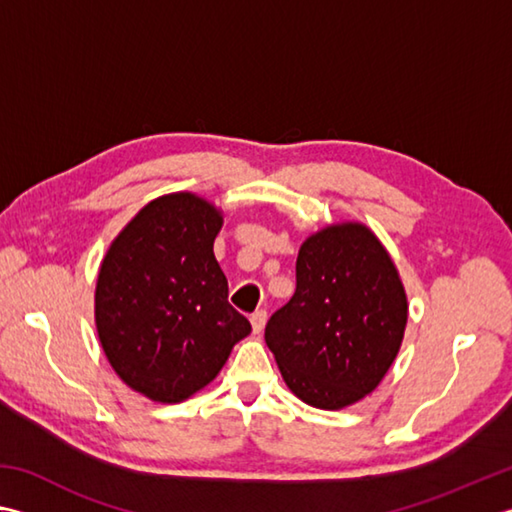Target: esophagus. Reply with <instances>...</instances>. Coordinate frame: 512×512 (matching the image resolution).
<instances>
[{
	"label": "esophagus",
	"instance_id": "obj_1",
	"mask_svg": "<svg viewBox=\"0 0 512 512\" xmlns=\"http://www.w3.org/2000/svg\"><path fill=\"white\" fill-rule=\"evenodd\" d=\"M250 324H253V333L259 335L266 326V310H255L253 315H250Z\"/></svg>",
	"mask_w": 512,
	"mask_h": 512
}]
</instances>
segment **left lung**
Here are the masks:
<instances>
[{"instance_id":"8db88e82","label":"left lung","mask_w":512,"mask_h":512,"mask_svg":"<svg viewBox=\"0 0 512 512\" xmlns=\"http://www.w3.org/2000/svg\"><path fill=\"white\" fill-rule=\"evenodd\" d=\"M297 288L266 324L286 386L302 402L339 410L373 393L404 339L408 302L393 259L364 224L310 235Z\"/></svg>"}]
</instances>
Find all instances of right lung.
<instances>
[{
	"instance_id": "add662e5",
	"label": "right lung",
	"mask_w": 512,
	"mask_h": 512,
	"mask_svg": "<svg viewBox=\"0 0 512 512\" xmlns=\"http://www.w3.org/2000/svg\"><path fill=\"white\" fill-rule=\"evenodd\" d=\"M222 224V213L193 193L157 197L115 237L99 268V342L122 382L153 402L195 395L250 333L228 304L213 253Z\"/></svg>"
}]
</instances>
